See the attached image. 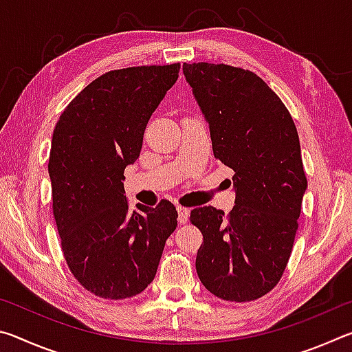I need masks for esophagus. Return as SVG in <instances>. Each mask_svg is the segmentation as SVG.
<instances>
[{"label": "esophagus", "mask_w": 352, "mask_h": 352, "mask_svg": "<svg viewBox=\"0 0 352 352\" xmlns=\"http://www.w3.org/2000/svg\"><path fill=\"white\" fill-rule=\"evenodd\" d=\"M177 211H178V222L186 223L188 219H189V210H188V208L178 205L177 206Z\"/></svg>", "instance_id": "obj_1"}]
</instances>
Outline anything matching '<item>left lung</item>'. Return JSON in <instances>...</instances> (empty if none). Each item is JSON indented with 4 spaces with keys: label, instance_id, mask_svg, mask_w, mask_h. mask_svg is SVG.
I'll list each match as a JSON object with an SVG mask.
<instances>
[{
    "label": "left lung",
    "instance_id": "obj_1",
    "mask_svg": "<svg viewBox=\"0 0 352 352\" xmlns=\"http://www.w3.org/2000/svg\"><path fill=\"white\" fill-rule=\"evenodd\" d=\"M183 73L210 124L212 152L234 170L228 214L190 211L204 234L195 269L201 284L226 301L264 296L287 267L307 180L300 138L278 94L248 69L183 63Z\"/></svg>",
    "mask_w": 352,
    "mask_h": 352
}]
</instances>
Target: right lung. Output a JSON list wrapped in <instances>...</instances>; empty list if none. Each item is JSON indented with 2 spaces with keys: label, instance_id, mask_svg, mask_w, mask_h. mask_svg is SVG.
Masks as SVG:
<instances>
[{
  "label": "right lung",
  "instance_id": "add662e5",
  "mask_svg": "<svg viewBox=\"0 0 352 352\" xmlns=\"http://www.w3.org/2000/svg\"><path fill=\"white\" fill-rule=\"evenodd\" d=\"M178 71L180 63L109 71L71 100L52 133L47 170L65 261L83 289L105 300L141 294L177 228L169 200L130 211L122 180Z\"/></svg>",
  "mask_w": 352,
  "mask_h": 352
}]
</instances>
